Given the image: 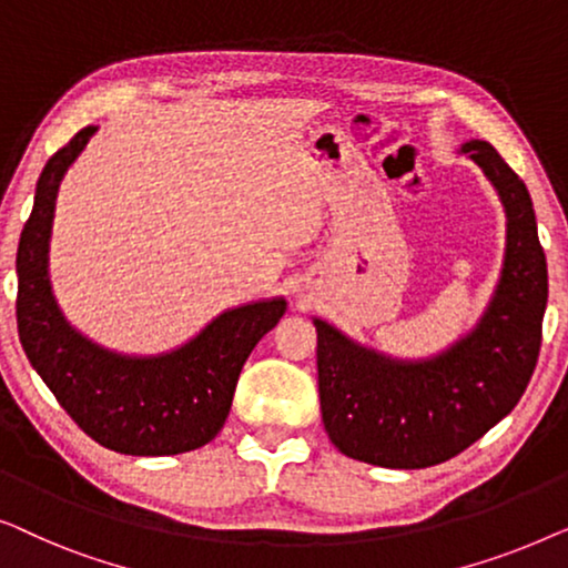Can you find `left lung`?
I'll use <instances>...</instances> for the list:
<instances>
[{
	"label": "left lung",
	"mask_w": 568,
	"mask_h": 568,
	"mask_svg": "<svg viewBox=\"0 0 568 568\" xmlns=\"http://www.w3.org/2000/svg\"><path fill=\"white\" fill-rule=\"evenodd\" d=\"M460 152L507 214L501 276L476 328L429 359H393L313 321L325 432L346 457L379 468H429L460 455L517 406L540 354L548 268L530 193L488 142L473 139Z\"/></svg>",
	"instance_id": "obj_1"
}]
</instances>
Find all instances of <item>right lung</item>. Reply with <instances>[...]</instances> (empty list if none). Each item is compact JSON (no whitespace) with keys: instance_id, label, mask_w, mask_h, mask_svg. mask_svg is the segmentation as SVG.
Here are the masks:
<instances>
[{"instance_id":"1","label":"right lung","mask_w":568,"mask_h":568,"mask_svg":"<svg viewBox=\"0 0 568 568\" xmlns=\"http://www.w3.org/2000/svg\"><path fill=\"white\" fill-rule=\"evenodd\" d=\"M98 126L82 129L45 162L18 245V331L30 364L77 426L121 455H178L224 426L240 369L282 321L286 300L224 310L196 338L158 356L98 346L67 323L51 292L49 243L59 185Z\"/></svg>"}]
</instances>
